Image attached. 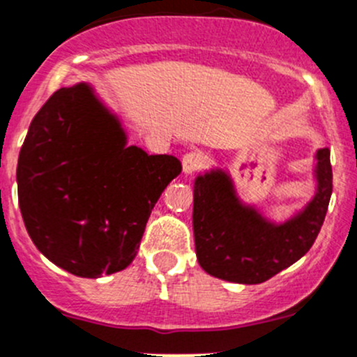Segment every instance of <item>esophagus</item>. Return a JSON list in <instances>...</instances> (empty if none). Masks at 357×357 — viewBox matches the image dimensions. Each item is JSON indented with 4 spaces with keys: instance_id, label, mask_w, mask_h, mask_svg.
<instances>
[{
    "instance_id": "esophagus-1",
    "label": "esophagus",
    "mask_w": 357,
    "mask_h": 357,
    "mask_svg": "<svg viewBox=\"0 0 357 357\" xmlns=\"http://www.w3.org/2000/svg\"><path fill=\"white\" fill-rule=\"evenodd\" d=\"M202 165H204V155H202V153L192 151L186 153V155L183 156V172H185L186 176L201 171Z\"/></svg>"
}]
</instances>
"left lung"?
Listing matches in <instances>:
<instances>
[{"label": "left lung", "mask_w": 357, "mask_h": 357, "mask_svg": "<svg viewBox=\"0 0 357 357\" xmlns=\"http://www.w3.org/2000/svg\"><path fill=\"white\" fill-rule=\"evenodd\" d=\"M315 194L284 222L241 201L231 174L213 167L194 183V239L201 268L234 284H262L312 248L333 192L329 149L315 153Z\"/></svg>", "instance_id": "8db88e82"}]
</instances>
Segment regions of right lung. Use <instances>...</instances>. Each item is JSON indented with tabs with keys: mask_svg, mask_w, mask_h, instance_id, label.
Wrapping results in <instances>:
<instances>
[{
	"mask_svg": "<svg viewBox=\"0 0 357 357\" xmlns=\"http://www.w3.org/2000/svg\"><path fill=\"white\" fill-rule=\"evenodd\" d=\"M172 155L128 144L89 82L61 88L29 125L17 162L19 208L40 254L82 278L125 269L165 186Z\"/></svg>",
	"mask_w": 357,
	"mask_h": 357,
	"instance_id": "1",
	"label": "right lung"
}]
</instances>
